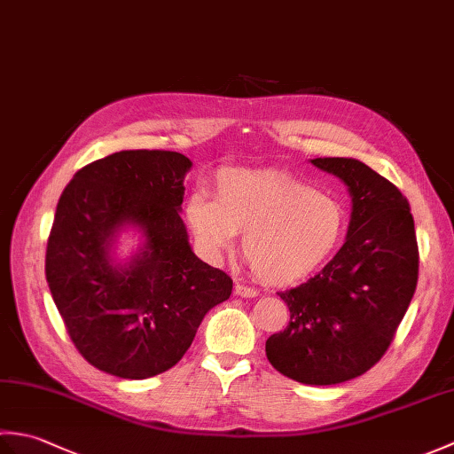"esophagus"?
Listing matches in <instances>:
<instances>
[{
	"label": "esophagus",
	"mask_w": 454,
	"mask_h": 454,
	"mask_svg": "<svg viewBox=\"0 0 454 454\" xmlns=\"http://www.w3.org/2000/svg\"><path fill=\"white\" fill-rule=\"evenodd\" d=\"M234 293L238 294V296H242V298H255L259 293L255 291V288H252V286H246V285H236L234 286Z\"/></svg>",
	"instance_id": "esophagus-1"
}]
</instances>
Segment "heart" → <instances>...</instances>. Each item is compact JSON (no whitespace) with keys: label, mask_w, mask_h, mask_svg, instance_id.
<instances>
[{"label":"heart","mask_w":454,"mask_h":454,"mask_svg":"<svg viewBox=\"0 0 454 454\" xmlns=\"http://www.w3.org/2000/svg\"><path fill=\"white\" fill-rule=\"evenodd\" d=\"M185 218L202 254L218 257L244 234L242 252L262 281L291 285L312 275L340 246L341 202L273 171L222 169L215 197L197 191Z\"/></svg>","instance_id":"1"}]
</instances>
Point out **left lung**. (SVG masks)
I'll return each mask as SVG.
<instances>
[{"label": "left lung", "instance_id": "8db88e82", "mask_svg": "<svg viewBox=\"0 0 454 454\" xmlns=\"http://www.w3.org/2000/svg\"><path fill=\"white\" fill-rule=\"evenodd\" d=\"M351 197L345 244L310 281L278 293L291 324L265 343L275 369L302 384L356 379L387 353L418 285V239L406 197L355 158H316Z\"/></svg>", "mask_w": 454, "mask_h": 454}]
</instances>
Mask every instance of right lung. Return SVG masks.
Segmentation results:
<instances>
[{"label":"right lung","mask_w":454,"mask_h":454,"mask_svg":"<svg viewBox=\"0 0 454 454\" xmlns=\"http://www.w3.org/2000/svg\"><path fill=\"white\" fill-rule=\"evenodd\" d=\"M191 168L179 152H114L75 173L58 200L48 288L83 359L119 379L177 364L208 310L232 294V278L192 252L179 215ZM127 231L139 246L121 258Z\"/></svg>","instance_id":"add662e5"}]
</instances>
